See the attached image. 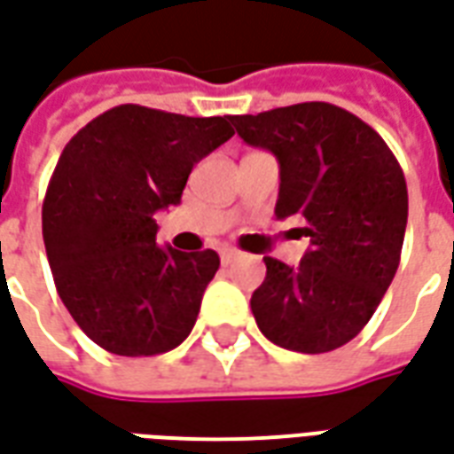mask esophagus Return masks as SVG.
I'll return each mask as SVG.
<instances>
[{
  "label": "esophagus",
  "instance_id": "34e87169",
  "mask_svg": "<svg viewBox=\"0 0 454 454\" xmlns=\"http://www.w3.org/2000/svg\"><path fill=\"white\" fill-rule=\"evenodd\" d=\"M237 256H239V251L230 249V247H224V249L220 251V261H223V266H230L231 261H237Z\"/></svg>",
  "mask_w": 454,
  "mask_h": 454
}]
</instances>
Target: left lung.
Listing matches in <instances>:
<instances>
[{
  "label": "left lung",
  "mask_w": 454,
  "mask_h": 454,
  "mask_svg": "<svg viewBox=\"0 0 454 454\" xmlns=\"http://www.w3.org/2000/svg\"><path fill=\"white\" fill-rule=\"evenodd\" d=\"M231 122L247 145L276 154L278 220L300 215L309 237L300 266L263 256L254 319L280 348H340L370 322L399 268L409 217L402 167L367 122L324 101Z\"/></svg>",
  "instance_id": "1"
}]
</instances>
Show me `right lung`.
<instances>
[{"mask_svg":"<svg viewBox=\"0 0 454 454\" xmlns=\"http://www.w3.org/2000/svg\"><path fill=\"white\" fill-rule=\"evenodd\" d=\"M230 121L122 104L59 154L43 200L48 263L72 319L108 353L159 356L193 329L220 256L159 247L154 213L181 203L191 168L234 135Z\"/></svg>","mask_w":454,"mask_h":454,"instance_id":"obj_1","label":"right lung"}]
</instances>
